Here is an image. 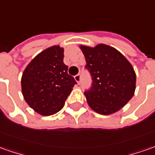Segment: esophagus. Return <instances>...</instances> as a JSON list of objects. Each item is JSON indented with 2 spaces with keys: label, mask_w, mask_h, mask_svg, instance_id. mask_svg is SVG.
Masks as SVG:
<instances>
[{
  "label": "esophagus",
  "mask_w": 155,
  "mask_h": 155,
  "mask_svg": "<svg viewBox=\"0 0 155 155\" xmlns=\"http://www.w3.org/2000/svg\"><path fill=\"white\" fill-rule=\"evenodd\" d=\"M74 80L77 81L78 84H81V74L75 75V76H74Z\"/></svg>",
  "instance_id": "1"
}]
</instances>
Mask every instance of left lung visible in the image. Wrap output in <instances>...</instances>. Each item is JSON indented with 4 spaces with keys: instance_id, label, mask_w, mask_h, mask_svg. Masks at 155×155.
<instances>
[{
    "instance_id": "left-lung-1",
    "label": "left lung",
    "mask_w": 155,
    "mask_h": 155,
    "mask_svg": "<svg viewBox=\"0 0 155 155\" xmlns=\"http://www.w3.org/2000/svg\"><path fill=\"white\" fill-rule=\"evenodd\" d=\"M91 86L84 93L91 109L108 115L124 107L134 95L136 74L129 61L114 47H81Z\"/></svg>"
}]
</instances>
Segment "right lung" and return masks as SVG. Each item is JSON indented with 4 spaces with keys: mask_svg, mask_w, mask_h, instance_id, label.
Listing matches in <instances>:
<instances>
[{
    "mask_svg": "<svg viewBox=\"0 0 155 155\" xmlns=\"http://www.w3.org/2000/svg\"><path fill=\"white\" fill-rule=\"evenodd\" d=\"M64 64V48L49 47L34 58L24 71L21 85L26 103L38 114L49 116L61 110L77 84Z\"/></svg>",
    "mask_w": 155,
    "mask_h": 155,
    "instance_id": "obj_1",
    "label": "right lung"
}]
</instances>
